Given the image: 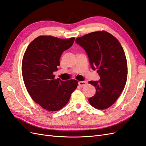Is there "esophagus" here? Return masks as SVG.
Here are the masks:
<instances>
[{"label": "esophagus", "instance_id": "obj_1", "mask_svg": "<svg viewBox=\"0 0 146 146\" xmlns=\"http://www.w3.org/2000/svg\"><path fill=\"white\" fill-rule=\"evenodd\" d=\"M78 84H79L80 87H83L84 86H85V85L87 84V82H86V81H80L78 82Z\"/></svg>", "mask_w": 146, "mask_h": 146}]
</instances>
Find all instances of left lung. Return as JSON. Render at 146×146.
Masks as SVG:
<instances>
[{"mask_svg": "<svg viewBox=\"0 0 146 146\" xmlns=\"http://www.w3.org/2000/svg\"><path fill=\"white\" fill-rule=\"evenodd\" d=\"M76 42L84 49L92 69H97L100 77L98 81L89 82L96 93L88 102L95 108H108L118 98L126 83L127 65L122 46L105 31L87 34L77 38Z\"/></svg>", "mask_w": 146, "mask_h": 146, "instance_id": "obj_1", "label": "left lung"}]
</instances>
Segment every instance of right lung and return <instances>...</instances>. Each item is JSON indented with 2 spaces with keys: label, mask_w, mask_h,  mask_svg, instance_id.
I'll use <instances>...</instances> for the list:
<instances>
[{
  "label": "right lung",
  "mask_w": 146,
  "mask_h": 146,
  "mask_svg": "<svg viewBox=\"0 0 146 146\" xmlns=\"http://www.w3.org/2000/svg\"><path fill=\"white\" fill-rule=\"evenodd\" d=\"M75 38L66 40L40 36L30 42L25 52L22 66L27 90L32 99L46 110L55 111L69 102L76 89V80L54 79L62 52L70 48Z\"/></svg>",
  "instance_id": "obj_1"
}]
</instances>
